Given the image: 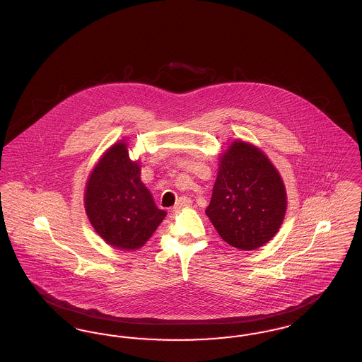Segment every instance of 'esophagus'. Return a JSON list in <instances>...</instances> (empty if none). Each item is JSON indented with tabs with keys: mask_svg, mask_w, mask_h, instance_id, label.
<instances>
[{
	"mask_svg": "<svg viewBox=\"0 0 362 362\" xmlns=\"http://www.w3.org/2000/svg\"><path fill=\"white\" fill-rule=\"evenodd\" d=\"M192 205V202H191V199L187 198V197H183V198H180L176 204H175V206L173 207V211H179L180 209H185V207H189Z\"/></svg>",
	"mask_w": 362,
	"mask_h": 362,
	"instance_id": "1",
	"label": "esophagus"
}]
</instances>
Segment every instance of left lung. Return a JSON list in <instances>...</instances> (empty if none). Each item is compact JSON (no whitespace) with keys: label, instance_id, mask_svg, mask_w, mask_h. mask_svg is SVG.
I'll list each match as a JSON object with an SVG mask.
<instances>
[{"label":"left lung","instance_id":"obj_1","mask_svg":"<svg viewBox=\"0 0 362 362\" xmlns=\"http://www.w3.org/2000/svg\"><path fill=\"white\" fill-rule=\"evenodd\" d=\"M288 197L270 158L254 144L236 139L220 155L206 216L229 245L252 251L276 236Z\"/></svg>","mask_w":362,"mask_h":362}]
</instances>
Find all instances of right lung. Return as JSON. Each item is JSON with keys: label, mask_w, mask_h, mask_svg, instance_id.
<instances>
[{"label": "right lung", "mask_w": 362, "mask_h": 362, "mask_svg": "<svg viewBox=\"0 0 362 362\" xmlns=\"http://www.w3.org/2000/svg\"><path fill=\"white\" fill-rule=\"evenodd\" d=\"M126 139L104 152L86 180L84 206L89 223L107 244L124 251L141 248L167 216L141 182L139 161Z\"/></svg>", "instance_id": "right-lung-1"}]
</instances>
